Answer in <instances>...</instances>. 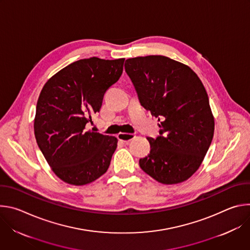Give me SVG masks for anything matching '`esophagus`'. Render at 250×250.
<instances>
[{
    "mask_svg": "<svg viewBox=\"0 0 250 250\" xmlns=\"http://www.w3.org/2000/svg\"><path fill=\"white\" fill-rule=\"evenodd\" d=\"M135 137L134 134L132 133H125V132H121L118 134V138L122 141H124L125 145H128L129 141H131L133 138Z\"/></svg>",
    "mask_w": 250,
    "mask_h": 250,
    "instance_id": "obj_1",
    "label": "esophagus"
}]
</instances>
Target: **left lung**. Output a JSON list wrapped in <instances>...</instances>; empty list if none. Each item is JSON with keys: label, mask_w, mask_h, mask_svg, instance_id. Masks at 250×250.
Here are the masks:
<instances>
[{"label": "left lung", "mask_w": 250, "mask_h": 250, "mask_svg": "<svg viewBox=\"0 0 250 250\" xmlns=\"http://www.w3.org/2000/svg\"><path fill=\"white\" fill-rule=\"evenodd\" d=\"M140 104L160 122V136L147 137L150 152L139 166L165 185L182 183L199 169L215 130L207 91L188 66L162 55L125 60Z\"/></svg>", "instance_id": "1"}]
</instances>
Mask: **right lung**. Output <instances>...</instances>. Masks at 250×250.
I'll list each match as a JSON object with an SVG mask.
<instances>
[{
    "instance_id": "add662e5",
    "label": "right lung",
    "mask_w": 250,
    "mask_h": 250,
    "mask_svg": "<svg viewBox=\"0 0 250 250\" xmlns=\"http://www.w3.org/2000/svg\"><path fill=\"white\" fill-rule=\"evenodd\" d=\"M125 58L80 59L44 84L37 104L34 135L54 174L63 182L83 186L108 170L118 139L86 130L103 98L121 77Z\"/></svg>"
}]
</instances>
